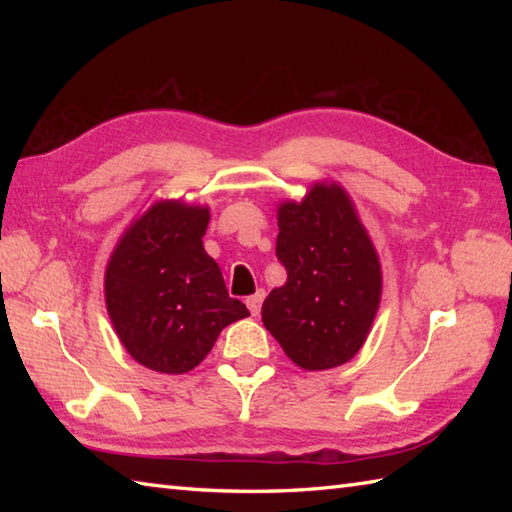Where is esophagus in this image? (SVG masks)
Returning <instances> with one entry per match:
<instances>
[{
    "instance_id": "obj_1",
    "label": "esophagus",
    "mask_w": 512,
    "mask_h": 512,
    "mask_svg": "<svg viewBox=\"0 0 512 512\" xmlns=\"http://www.w3.org/2000/svg\"><path fill=\"white\" fill-rule=\"evenodd\" d=\"M264 297H266V292H264V290H257L255 295H250V297L246 299V306H248V310H250V314H253V317H257L259 310H262Z\"/></svg>"
}]
</instances>
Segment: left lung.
<instances>
[{
    "label": "left lung",
    "instance_id": "1",
    "mask_svg": "<svg viewBox=\"0 0 512 512\" xmlns=\"http://www.w3.org/2000/svg\"><path fill=\"white\" fill-rule=\"evenodd\" d=\"M277 220L275 253L288 279L266 297L262 321L292 363L339 367L361 350L376 317V250L336 184H314L301 204H281Z\"/></svg>",
    "mask_w": 512,
    "mask_h": 512
}]
</instances>
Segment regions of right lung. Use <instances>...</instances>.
Here are the masks:
<instances>
[{
	"instance_id": "right-lung-1",
	"label": "right lung",
	"mask_w": 512,
	"mask_h": 512,
	"mask_svg": "<svg viewBox=\"0 0 512 512\" xmlns=\"http://www.w3.org/2000/svg\"><path fill=\"white\" fill-rule=\"evenodd\" d=\"M206 224L204 206L158 202L129 226L107 264L114 330L134 361L154 372H191L226 325L248 317L206 255Z\"/></svg>"
}]
</instances>
